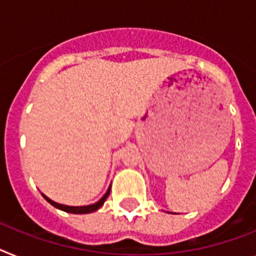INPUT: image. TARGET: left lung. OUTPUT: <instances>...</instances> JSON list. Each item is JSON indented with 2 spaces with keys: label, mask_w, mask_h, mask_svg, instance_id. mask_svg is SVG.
<instances>
[{
  "label": "left lung",
  "mask_w": 256,
  "mask_h": 256,
  "mask_svg": "<svg viewBox=\"0 0 256 256\" xmlns=\"http://www.w3.org/2000/svg\"><path fill=\"white\" fill-rule=\"evenodd\" d=\"M170 214H172V212H170Z\"/></svg>",
  "instance_id": "left-lung-1"
}]
</instances>
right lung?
Instances as JSON below:
<instances>
[{"label": "right lung", "instance_id": "1", "mask_svg": "<svg viewBox=\"0 0 256 256\" xmlns=\"http://www.w3.org/2000/svg\"><path fill=\"white\" fill-rule=\"evenodd\" d=\"M109 192H110V186L108 188V190H106V192H105L104 195H102V198L100 199V200H98L96 203H94V204H88V206H78V207H74V206H65V204H60V203H57V202L52 200V199H49L46 195H44L42 192V195L44 196V199L48 203H50L53 207L58 208V210H61V211H65V212H68V214H91V212H95L98 211V208L102 207V204H104V202L106 200V198L109 196Z\"/></svg>", "mask_w": 256, "mask_h": 256}]
</instances>
